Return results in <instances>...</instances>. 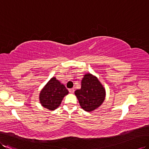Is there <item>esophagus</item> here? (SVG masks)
<instances>
[{"label": "esophagus", "instance_id": "obj_1", "mask_svg": "<svg viewBox=\"0 0 149 149\" xmlns=\"http://www.w3.org/2000/svg\"><path fill=\"white\" fill-rule=\"evenodd\" d=\"M74 90L73 88L69 89V92H70L71 93H74Z\"/></svg>", "mask_w": 149, "mask_h": 149}]
</instances>
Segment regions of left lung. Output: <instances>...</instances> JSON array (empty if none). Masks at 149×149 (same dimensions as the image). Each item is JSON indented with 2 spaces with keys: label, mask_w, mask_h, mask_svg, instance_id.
<instances>
[{
  "label": "left lung",
  "mask_w": 149,
  "mask_h": 149,
  "mask_svg": "<svg viewBox=\"0 0 149 149\" xmlns=\"http://www.w3.org/2000/svg\"><path fill=\"white\" fill-rule=\"evenodd\" d=\"M81 88L74 92L79 106L86 112H92L102 104L106 98V89L95 76L90 73L83 75Z\"/></svg>",
  "instance_id": "1"
}]
</instances>
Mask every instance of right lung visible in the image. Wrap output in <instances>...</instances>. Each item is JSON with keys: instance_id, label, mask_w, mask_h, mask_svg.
<instances>
[{"instance_id": "right-lung-1", "label": "right lung", "mask_w": 149, "mask_h": 149, "mask_svg": "<svg viewBox=\"0 0 149 149\" xmlns=\"http://www.w3.org/2000/svg\"><path fill=\"white\" fill-rule=\"evenodd\" d=\"M69 93L65 86L52 77L47 83L39 94V100L42 106L53 111L59 107L63 98Z\"/></svg>"}]
</instances>
